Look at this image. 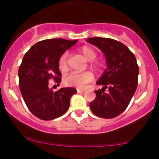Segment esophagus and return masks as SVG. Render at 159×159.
I'll list each match as a JSON object with an SVG mask.
<instances>
[{
  "label": "esophagus",
  "instance_id": "34e87169",
  "mask_svg": "<svg viewBox=\"0 0 159 159\" xmlns=\"http://www.w3.org/2000/svg\"><path fill=\"white\" fill-rule=\"evenodd\" d=\"M85 91L86 90H84V89H78L77 93H84Z\"/></svg>",
  "mask_w": 159,
  "mask_h": 159
}]
</instances>
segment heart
Here are the masks:
<instances>
[{"label":"heart","instance_id":"b5f03b06","mask_svg":"<svg viewBox=\"0 0 159 159\" xmlns=\"http://www.w3.org/2000/svg\"><path fill=\"white\" fill-rule=\"evenodd\" d=\"M79 52L88 61H90V67L99 69L103 66L101 62L94 61L97 57V52L89 45H84L78 49ZM58 69L62 72H66L69 70V54L64 52L60 55L57 61ZM93 75L90 72H72L65 78L64 84L69 87L76 88H84L87 84L92 81Z\"/></svg>","mask_w":159,"mask_h":159}]
</instances>
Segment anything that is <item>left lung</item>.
<instances>
[{
	"mask_svg": "<svg viewBox=\"0 0 159 159\" xmlns=\"http://www.w3.org/2000/svg\"><path fill=\"white\" fill-rule=\"evenodd\" d=\"M87 41L101 49L107 65L96 83L104 87L94 91L96 98L90 103V107L96 116L114 118L127 108L136 91L139 72L136 57L126 45L117 40L92 37ZM106 89L107 93L104 92Z\"/></svg>",
	"mask_w": 159,
	"mask_h": 159,
	"instance_id": "8db88e82",
	"label": "left lung"
}]
</instances>
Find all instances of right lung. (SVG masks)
<instances>
[{
	"label": "right lung",
	"instance_id": "right-lung-1",
	"mask_svg": "<svg viewBox=\"0 0 159 159\" xmlns=\"http://www.w3.org/2000/svg\"><path fill=\"white\" fill-rule=\"evenodd\" d=\"M77 43V40L45 39L38 42L24 56L19 69V89L25 104L34 116L43 120H52L68 111L73 87L61 88L53 92L48 81H61L58 69L60 55Z\"/></svg>",
	"mask_w": 159,
	"mask_h": 159
}]
</instances>
